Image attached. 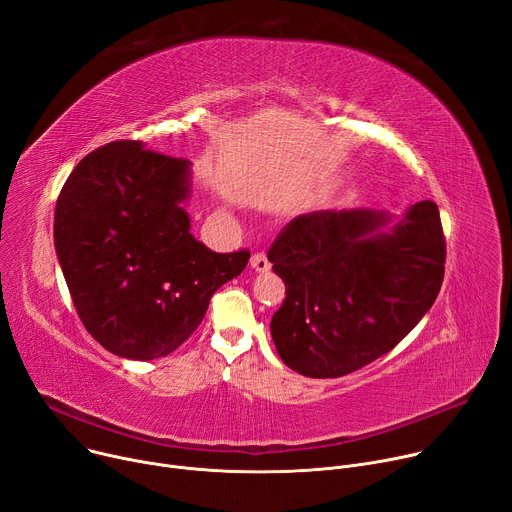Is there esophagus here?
<instances>
[{"instance_id":"34e87169","label":"esophagus","mask_w":512,"mask_h":512,"mask_svg":"<svg viewBox=\"0 0 512 512\" xmlns=\"http://www.w3.org/2000/svg\"><path fill=\"white\" fill-rule=\"evenodd\" d=\"M251 267H253L255 271L263 273V271H269L271 263H269V259H267V255H265L263 251H257V253L251 255Z\"/></svg>"}]
</instances>
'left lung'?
I'll list each match as a JSON object with an SVG mask.
<instances>
[{
	"label": "left lung",
	"mask_w": 512,
	"mask_h": 512,
	"mask_svg": "<svg viewBox=\"0 0 512 512\" xmlns=\"http://www.w3.org/2000/svg\"><path fill=\"white\" fill-rule=\"evenodd\" d=\"M367 208L290 220L267 251L286 284L271 318L282 361L308 378H341L392 351L433 306L445 273L439 208L402 220Z\"/></svg>",
	"instance_id": "1"
}]
</instances>
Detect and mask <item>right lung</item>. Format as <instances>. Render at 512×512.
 <instances>
[{"label": "right lung", "instance_id": "1", "mask_svg": "<svg viewBox=\"0 0 512 512\" xmlns=\"http://www.w3.org/2000/svg\"><path fill=\"white\" fill-rule=\"evenodd\" d=\"M190 161L114 141L83 157L55 208V249L87 333L118 357L151 361L200 327L212 294L249 263L190 232Z\"/></svg>", "mask_w": 512, "mask_h": 512}]
</instances>
